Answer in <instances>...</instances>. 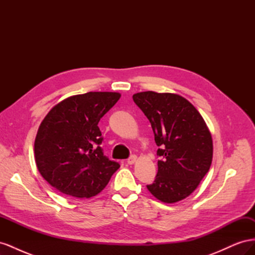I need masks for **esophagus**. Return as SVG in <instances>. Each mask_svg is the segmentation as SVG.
Returning <instances> with one entry per match:
<instances>
[{"label": "esophagus", "instance_id": "34e87169", "mask_svg": "<svg viewBox=\"0 0 255 255\" xmlns=\"http://www.w3.org/2000/svg\"><path fill=\"white\" fill-rule=\"evenodd\" d=\"M136 159H137V156L136 155H130L128 158V160H127V163L128 164V165H133L135 161H136Z\"/></svg>", "mask_w": 255, "mask_h": 255}]
</instances>
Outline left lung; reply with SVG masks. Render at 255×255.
<instances>
[{
    "instance_id": "obj_1",
    "label": "left lung",
    "mask_w": 255,
    "mask_h": 255,
    "mask_svg": "<svg viewBox=\"0 0 255 255\" xmlns=\"http://www.w3.org/2000/svg\"><path fill=\"white\" fill-rule=\"evenodd\" d=\"M133 100L151 123L160 157L155 180L146 188L165 203L181 201L210 170V130L195 106L179 95L144 91Z\"/></svg>"
}]
</instances>
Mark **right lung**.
I'll list each match as a JSON object with an SVG mask.
<instances>
[{
  "instance_id": "obj_1",
  "label": "right lung",
  "mask_w": 255,
  "mask_h": 255,
  "mask_svg": "<svg viewBox=\"0 0 255 255\" xmlns=\"http://www.w3.org/2000/svg\"><path fill=\"white\" fill-rule=\"evenodd\" d=\"M118 92H87L65 99L45 116L35 139L38 170L52 187L75 198L101 192L120 165L104 155L98 123Z\"/></svg>"
}]
</instances>
